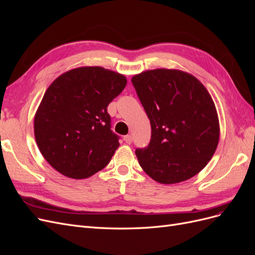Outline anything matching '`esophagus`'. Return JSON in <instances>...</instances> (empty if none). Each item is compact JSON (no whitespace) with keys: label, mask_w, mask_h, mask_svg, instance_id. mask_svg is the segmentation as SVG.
<instances>
[{"label":"esophagus","mask_w":255,"mask_h":255,"mask_svg":"<svg viewBox=\"0 0 255 255\" xmlns=\"http://www.w3.org/2000/svg\"><path fill=\"white\" fill-rule=\"evenodd\" d=\"M123 140L126 141V143L130 144V143H132V141H133V139H132V136H130V135H127V136L123 137Z\"/></svg>","instance_id":"obj_1"}]
</instances>
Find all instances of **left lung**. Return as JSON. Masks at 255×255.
Listing matches in <instances>:
<instances>
[{
	"mask_svg": "<svg viewBox=\"0 0 255 255\" xmlns=\"http://www.w3.org/2000/svg\"><path fill=\"white\" fill-rule=\"evenodd\" d=\"M132 83L151 123L149 145L135 151L143 171L160 184L195 176L219 142V118L210 92L177 69L146 70Z\"/></svg>",
	"mask_w": 255,
	"mask_h": 255,
	"instance_id": "8db88e82",
	"label": "left lung"
}]
</instances>
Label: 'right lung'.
<instances>
[{
  "label": "right lung",
  "instance_id": "add662e5",
  "mask_svg": "<svg viewBox=\"0 0 255 255\" xmlns=\"http://www.w3.org/2000/svg\"><path fill=\"white\" fill-rule=\"evenodd\" d=\"M127 83L123 74L98 66L74 68L53 81L36 111L34 133L56 171L82 180L110 163L120 144L107 106Z\"/></svg>",
  "mask_w": 255,
  "mask_h": 255
}]
</instances>
